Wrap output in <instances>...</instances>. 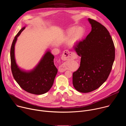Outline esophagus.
<instances>
[{
  "label": "esophagus",
  "mask_w": 126,
  "mask_h": 126,
  "mask_svg": "<svg viewBox=\"0 0 126 126\" xmlns=\"http://www.w3.org/2000/svg\"><path fill=\"white\" fill-rule=\"evenodd\" d=\"M73 58H74V53L71 52H69L68 50H65L64 51L61 57L62 60L64 61L69 60ZM66 70V68L65 67L64 64L61 65L59 68V71L60 72H64Z\"/></svg>",
  "instance_id": "1"
}]
</instances>
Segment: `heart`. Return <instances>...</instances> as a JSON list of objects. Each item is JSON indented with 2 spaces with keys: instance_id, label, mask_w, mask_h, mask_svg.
I'll list each match as a JSON object with an SVG mask.
<instances>
[{
  "instance_id": "b5f03b06",
  "label": "heart",
  "mask_w": 126,
  "mask_h": 126,
  "mask_svg": "<svg viewBox=\"0 0 126 126\" xmlns=\"http://www.w3.org/2000/svg\"><path fill=\"white\" fill-rule=\"evenodd\" d=\"M85 34V30L81 27L76 26L69 28L66 32V39L69 40V44L74 46L79 43L83 39Z\"/></svg>"
}]
</instances>
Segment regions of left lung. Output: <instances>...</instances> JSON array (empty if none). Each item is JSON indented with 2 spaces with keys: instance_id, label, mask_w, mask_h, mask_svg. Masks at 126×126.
I'll return each instance as SVG.
<instances>
[{
  "instance_id": "1",
  "label": "left lung",
  "mask_w": 126,
  "mask_h": 126,
  "mask_svg": "<svg viewBox=\"0 0 126 126\" xmlns=\"http://www.w3.org/2000/svg\"><path fill=\"white\" fill-rule=\"evenodd\" d=\"M92 30L74 47L81 57L80 65L73 73V85L81 93H89L99 88L108 78L115 60V50L106 28L88 18Z\"/></svg>"
}]
</instances>
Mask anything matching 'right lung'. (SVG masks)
<instances>
[{
  "mask_svg": "<svg viewBox=\"0 0 126 126\" xmlns=\"http://www.w3.org/2000/svg\"><path fill=\"white\" fill-rule=\"evenodd\" d=\"M23 27L17 34L12 42L10 49L11 68L13 76L20 87L33 94L41 95L47 92L52 87L58 70L54 63V56L48 50L33 70L25 71L18 66L14 54L15 44L22 31Z\"/></svg>",
  "mask_w": 126,
  "mask_h": 126,
  "instance_id": "right-lung-1",
  "label": "right lung"
}]
</instances>
